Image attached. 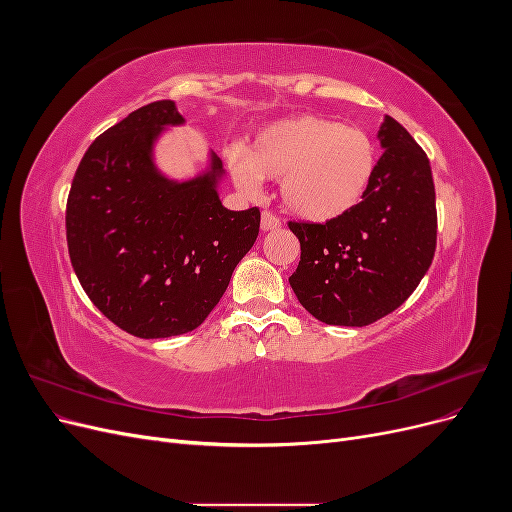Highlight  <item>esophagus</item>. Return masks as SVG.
Instances as JSON below:
<instances>
[{
  "mask_svg": "<svg viewBox=\"0 0 512 512\" xmlns=\"http://www.w3.org/2000/svg\"><path fill=\"white\" fill-rule=\"evenodd\" d=\"M260 228L262 230H277V228H282V220L277 218L275 213H271V211H262V218H260Z\"/></svg>",
  "mask_w": 512,
  "mask_h": 512,
  "instance_id": "obj_1",
  "label": "esophagus"
}]
</instances>
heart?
Masks as SVG:
<instances>
[{"mask_svg":"<svg viewBox=\"0 0 512 512\" xmlns=\"http://www.w3.org/2000/svg\"><path fill=\"white\" fill-rule=\"evenodd\" d=\"M232 177L256 192L260 177L282 179L286 209L309 222L337 220L352 211L376 177L371 136L320 115H294L262 128L245 151L228 153Z\"/></svg>","mask_w":512,"mask_h":512,"instance_id":"heart-1","label":"heart"}]
</instances>
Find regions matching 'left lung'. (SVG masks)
I'll return each instance as SVG.
<instances>
[{
    "mask_svg": "<svg viewBox=\"0 0 512 512\" xmlns=\"http://www.w3.org/2000/svg\"><path fill=\"white\" fill-rule=\"evenodd\" d=\"M384 153L367 194L322 224L288 222L301 260L288 282L324 324L367 327L404 303L427 273L438 239L427 153L393 117L378 132Z\"/></svg>",
    "mask_w": 512,
    "mask_h": 512,
    "instance_id": "1",
    "label": "left lung"
}]
</instances>
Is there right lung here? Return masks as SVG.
Returning a JSON list of instances; mask_svg holds the SVG:
<instances>
[{
    "instance_id": "obj_1",
    "label": "right lung",
    "mask_w": 512,
    "mask_h": 512,
    "mask_svg": "<svg viewBox=\"0 0 512 512\" xmlns=\"http://www.w3.org/2000/svg\"><path fill=\"white\" fill-rule=\"evenodd\" d=\"M177 123L175 102L158 100L108 128L85 151L66 205L70 262L87 297L143 339L200 327L260 228L258 207H222L218 156L192 181L158 173L153 141Z\"/></svg>"
}]
</instances>
